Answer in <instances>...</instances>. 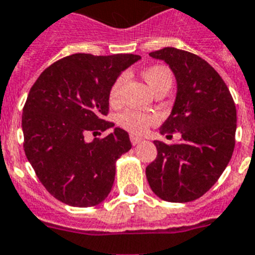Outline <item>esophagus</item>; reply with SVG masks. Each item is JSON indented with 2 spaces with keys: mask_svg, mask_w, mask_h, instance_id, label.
<instances>
[{
  "mask_svg": "<svg viewBox=\"0 0 255 255\" xmlns=\"http://www.w3.org/2000/svg\"><path fill=\"white\" fill-rule=\"evenodd\" d=\"M142 138H140V136H136V135H134V134H131V135H130V142H131V144H134V146H135V144H138V143H140L142 142Z\"/></svg>",
  "mask_w": 255,
  "mask_h": 255,
  "instance_id": "obj_1",
  "label": "esophagus"
}]
</instances>
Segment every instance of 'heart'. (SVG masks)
Wrapping results in <instances>:
<instances>
[{"mask_svg": "<svg viewBox=\"0 0 255 255\" xmlns=\"http://www.w3.org/2000/svg\"><path fill=\"white\" fill-rule=\"evenodd\" d=\"M142 77L153 94L160 90L168 91L172 86V81H173L172 71L165 65H151V66L143 69ZM124 82H125V75H120L111 86L108 99L112 105H117L120 103ZM117 121L121 128L132 134H144L150 126L155 125L159 121V119L153 113L138 112V111L128 109V111L120 113Z\"/></svg>", "mask_w": 255, "mask_h": 255, "instance_id": "heart-1", "label": "heart"}]
</instances>
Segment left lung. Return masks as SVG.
<instances>
[{"label": "left lung", "instance_id": "1", "mask_svg": "<svg viewBox=\"0 0 255 255\" xmlns=\"http://www.w3.org/2000/svg\"><path fill=\"white\" fill-rule=\"evenodd\" d=\"M165 61L177 81L172 113L160 132L181 140H155L156 159L146 168L151 189L167 202L198 199L214 186L232 157L236 136V105L218 71L199 56L167 47L151 52Z\"/></svg>", "mask_w": 255, "mask_h": 255}]
</instances>
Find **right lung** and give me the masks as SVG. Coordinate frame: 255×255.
<instances>
[{
  "label": "right lung",
  "mask_w": 255,
  "mask_h": 255,
  "mask_svg": "<svg viewBox=\"0 0 255 255\" xmlns=\"http://www.w3.org/2000/svg\"><path fill=\"white\" fill-rule=\"evenodd\" d=\"M136 54L75 53L47 67L23 107V148L44 188L74 207H91L108 197L116 160L131 148L129 134L115 128L87 143V132L115 126L105 121L111 86Z\"/></svg>",
  "instance_id": "add662e5"
}]
</instances>
